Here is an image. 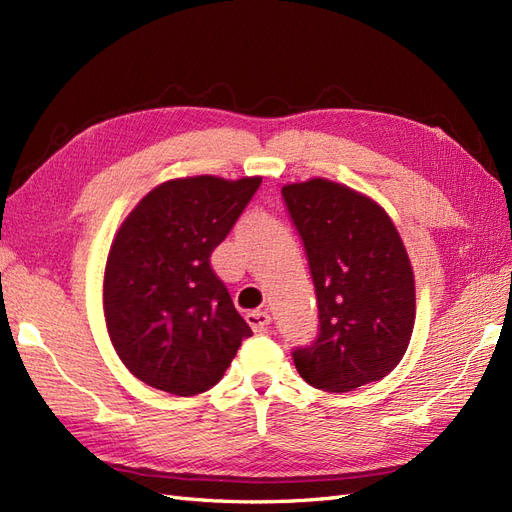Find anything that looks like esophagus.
I'll use <instances>...</instances> for the list:
<instances>
[{"mask_svg":"<svg viewBox=\"0 0 512 512\" xmlns=\"http://www.w3.org/2000/svg\"><path fill=\"white\" fill-rule=\"evenodd\" d=\"M247 324L254 329V333H262L269 329L271 316L267 312H252V314H247Z\"/></svg>","mask_w":512,"mask_h":512,"instance_id":"esophagus-1","label":"esophagus"}]
</instances>
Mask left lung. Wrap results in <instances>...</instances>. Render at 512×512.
I'll return each mask as SVG.
<instances>
[{"label":"left lung","mask_w":512,"mask_h":512,"mask_svg":"<svg viewBox=\"0 0 512 512\" xmlns=\"http://www.w3.org/2000/svg\"><path fill=\"white\" fill-rule=\"evenodd\" d=\"M318 301V335L294 348L301 378L346 393L382 380L406 354L414 273L395 224L374 200L329 179L282 188Z\"/></svg>","instance_id":"left-lung-1"}]
</instances>
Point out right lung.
I'll list each match as a JSON object with an SVG mask.
<instances>
[{"label":"right lung","mask_w":512,"mask_h":512,"mask_svg":"<svg viewBox=\"0 0 512 512\" xmlns=\"http://www.w3.org/2000/svg\"><path fill=\"white\" fill-rule=\"evenodd\" d=\"M262 177L166 181L117 230L104 271L111 342L132 374L170 395L209 391L252 329L211 269V254Z\"/></svg>","instance_id":"add662e5"}]
</instances>
